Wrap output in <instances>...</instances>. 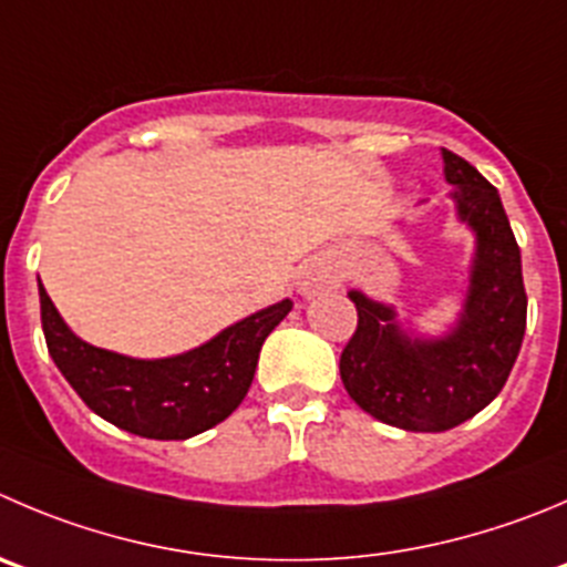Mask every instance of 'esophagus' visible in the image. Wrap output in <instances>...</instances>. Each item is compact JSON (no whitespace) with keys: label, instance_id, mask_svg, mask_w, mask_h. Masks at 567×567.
Segmentation results:
<instances>
[{"label":"esophagus","instance_id":"esophagus-1","mask_svg":"<svg viewBox=\"0 0 567 567\" xmlns=\"http://www.w3.org/2000/svg\"><path fill=\"white\" fill-rule=\"evenodd\" d=\"M333 284V278L331 275H326V272H317V269H311V272H306V278L300 280V292L303 295H317L320 292V289H326V287H331Z\"/></svg>","mask_w":567,"mask_h":567}]
</instances>
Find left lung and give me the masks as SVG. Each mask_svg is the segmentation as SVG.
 I'll return each instance as SVG.
<instances>
[{
    "instance_id": "left-lung-1",
    "label": "left lung",
    "mask_w": 567,
    "mask_h": 567,
    "mask_svg": "<svg viewBox=\"0 0 567 567\" xmlns=\"http://www.w3.org/2000/svg\"><path fill=\"white\" fill-rule=\"evenodd\" d=\"M442 161L456 214L476 234L460 320L445 337L420 339L398 326L392 306L348 292L359 326L339 359L348 395L406 431H449L482 412L504 390L526 331L520 247L498 188L451 150Z\"/></svg>"
}]
</instances>
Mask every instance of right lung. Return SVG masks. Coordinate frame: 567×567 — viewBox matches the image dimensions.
<instances>
[{
  "label": "right lung",
  "instance_id": "obj_1",
  "mask_svg": "<svg viewBox=\"0 0 567 567\" xmlns=\"http://www.w3.org/2000/svg\"><path fill=\"white\" fill-rule=\"evenodd\" d=\"M41 326L52 361L91 412L147 440H188L223 423L256 375L264 339L292 311L267 306L206 344L169 359H131L74 337L38 280Z\"/></svg>",
  "mask_w": 567,
  "mask_h": 567
}]
</instances>
